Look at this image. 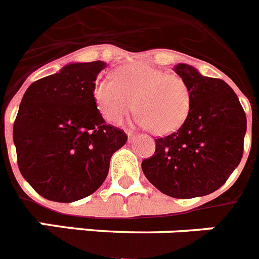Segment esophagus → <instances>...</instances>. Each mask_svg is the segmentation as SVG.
<instances>
[{"instance_id": "esophagus-1", "label": "esophagus", "mask_w": 259, "mask_h": 259, "mask_svg": "<svg viewBox=\"0 0 259 259\" xmlns=\"http://www.w3.org/2000/svg\"><path fill=\"white\" fill-rule=\"evenodd\" d=\"M134 137H135V133H133V132H127V138H129V141H132V139H134Z\"/></svg>"}]
</instances>
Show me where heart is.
<instances>
[{
    "label": "heart",
    "instance_id": "heart-1",
    "mask_svg": "<svg viewBox=\"0 0 259 259\" xmlns=\"http://www.w3.org/2000/svg\"><path fill=\"white\" fill-rule=\"evenodd\" d=\"M94 99L108 122H121L135 106L139 111L137 124L152 127L156 134L161 135L181 127L191 108L187 82L178 74L166 73L146 63H133L116 69L115 81H98Z\"/></svg>",
    "mask_w": 259,
    "mask_h": 259
}]
</instances>
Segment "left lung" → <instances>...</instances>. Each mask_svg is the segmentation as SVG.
<instances>
[{
  "label": "left lung",
  "mask_w": 259,
  "mask_h": 259,
  "mask_svg": "<svg viewBox=\"0 0 259 259\" xmlns=\"http://www.w3.org/2000/svg\"><path fill=\"white\" fill-rule=\"evenodd\" d=\"M174 71L190 88V112L178 130L155 139V153L142 161V170L167 196L192 199L222 187L240 164L246 116L223 80L205 77L187 64Z\"/></svg>",
  "instance_id": "8db88e82"
}]
</instances>
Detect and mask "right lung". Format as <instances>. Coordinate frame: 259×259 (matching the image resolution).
<instances>
[{
	"mask_svg": "<svg viewBox=\"0 0 259 259\" xmlns=\"http://www.w3.org/2000/svg\"><path fill=\"white\" fill-rule=\"evenodd\" d=\"M106 67L101 60L68 64L23 95L13 129L18 166L45 199L72 202L92 195L126 143V133L106 124L95 103V80Z\"/></svg>",
	"mask_w": 259,
	"mask_h": 259,
	"instance_id": "1",
	"label": "right lung"
}]
</instances>
